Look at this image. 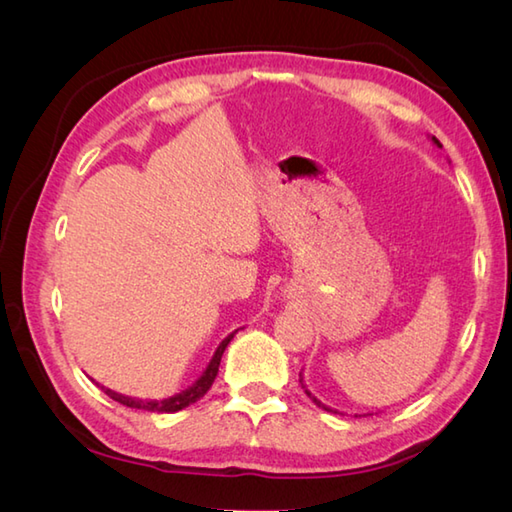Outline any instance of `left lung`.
<instances>
[{
  "instance_id": "1",
  "label": "left lung",
  "mask_w": 512,
  "mask_h": 512,
  "mask_svg": "<svg viewBox=\"0 0 512 512\" xmlns=\"http://www.w3.org/2000/svg\"><path fill=\"white\" fill-rule=\"evenodd\" d=\"M431 143L433 145H436L438 149H442V145H440V140L436 138V136H431ZM299 383H301V387L303 389H306V394L312 398V402H314V405H317V407H321V409H325V411H332V413H339V411H336V409H332V407H328V405H323V402L317 398V396H312V391L306 387V383H303V374H299ZM358 418V416H356Z\"/></svg>"
}]
</instances>
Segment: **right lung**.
<instances>
[{
	"mask_svg": "<svg viewBox=\"0 0 512 512\" xmlns=\"http://www.w3.org/2000/svg\"><path fill=\"white\" fill-rule=\"evenodd\" d=\"M237 332V330H235ZM235 332L233 334H228L226 339L217 345V350H215V354H213V358L209 361V365H206V369L202 372V376L195 380V383L191 385V387H187L184 391H180V394H176V396H169V398H162V400H147V398H132V396H123V394H118V391H112L110 387H103L101 383H94L99 385L107 396H110L112 400H116V402H121V405H127V407H132V409H145V411H156V413H176V411H180V409H184V407H189V405H193V402H198L206 391L211 389V385H213V380H215V376H217V369H220V361H222V354H224V350H226V345L231 343V339L235 336Z\"/></svg>",
	"mask_w": 512,
	"mask_h": 512,
	"instance_id": "right-lung-1",
	"label": "right lung"
}]
</instances>
